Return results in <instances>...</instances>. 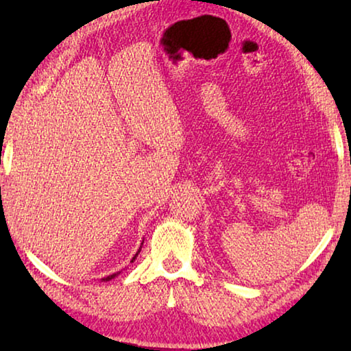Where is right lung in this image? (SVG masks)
<instances>
[{
	"label": "right lung",
	"instance_id": "add662e5",
	"mask_svg": "<svg viewBox=\"0 0 351 351\" xmlns=\"http://www.w3.org/2000/svg\"><path fill=\"white\" fill-rule=\"evenodd\" d=\"M142 243H144V241H142ZM141 247H142V246H141ZM141 247L138 249V252H136V254H134V257L132 258V263H133V261L136 260V257H138V254L141 252ZM119 274H121V271H117V272H114V274H111V276H106V277H104V278H102V282H108V280H111V278H114V277H117Z\"/></svg>",
	"mask_w": 351,
	"mask_h": 351
}]
</instances>
